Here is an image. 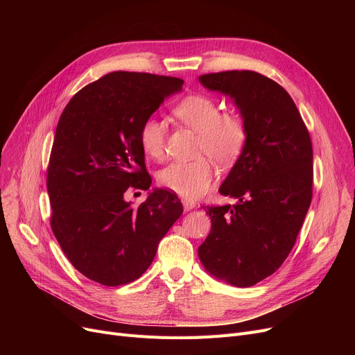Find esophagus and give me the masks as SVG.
Segmentation results:
<instances>
[{
	"mask_svg": "<svg viewBox=\"0 0 355 355\" xmlns=\"http://www.w3.org/2000/svg\"><path fill=\"white\" fill-rule=\"evenodd\" d=\"M182 206H184L185 211H189V210H193L196 207V202L193 200L185 198V200H182Z\"/></svg>",
	"mask_w": 355,
	"mask_h": 355,
	"instance_id": "34e87169",
	"label": "esophagus"
}]
</instances>
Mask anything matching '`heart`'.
<instances>
[{
  "label": "heart",
  "mask_w": 355,
  "mask_h": 355,
  "mask_svg": "<svg viewBox=\"0 0 355 355\" xmlns=\"http://www.w3.org/2000/svg\"><path fill=\"white\" fill-rule=\"evenodd\" d=\"M174 115L198 134L197 154L202 157L170 164L159 171L158 181L164 189L184 198H197L216 180L213 159L220 165H230L239 159L248 142V126L237 114L221 112V105L214 98L201 93L181 99L174 107ZM138 142L146 158L162 159L164 122L155 116L146 118L139 126Z\"/></svg>",
  "instance_id": "1"
}]
</instances>
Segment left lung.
<instances>
[{
	"label": "left lung",
	"mask_w": 355,
	"mask_h": 355,
	"mask_svg": "<svg viewBox=\"0 0 355 355\" xmlns=\"http://www.w3.org/2000/svg\"><path fill=\"white\" fill-rule=\"evenodd\" d=\"M210 90L230 95L248 142L220 194L233 206H207L211 230L198 248L213 276L248 288L275 273L291 253L312 200V142L289 93L252 70L201 74Z\"/></svg>",
	"instance_id": "left-lung-1"
}]
</instances>
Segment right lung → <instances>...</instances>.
<instances>
[{
  "label": "right lung",
  "instance_id": "right-lung-1",
  "mask_svg": "<svg viewBox=\"0 0 355 355\" xmlns=\"http://www.w3.org/2000/svg\"><path fill=\"white\" fill-rule=\"evenodd\" d=\"M184 80L112 71L74 95L59 119L47 166L53 234L82 275L105 286L134 282L182 214L174 193L154 190L134 207L128 189L148 190L141 123Z\"/></svg>",
  "mask_w": 355,
  "mask_h": 355
}]
</instances>
